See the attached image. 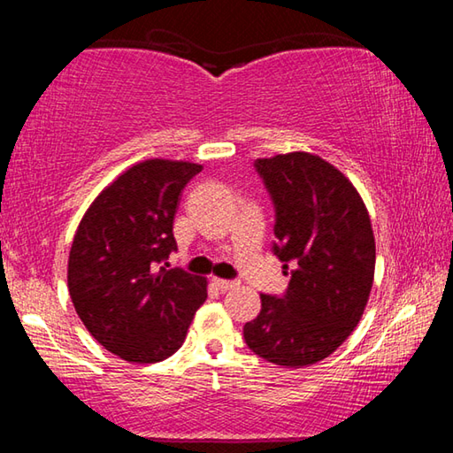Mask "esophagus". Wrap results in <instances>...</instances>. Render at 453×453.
<instances>
[{"instance_id":"obj_1","label":"esophagus","mask_w":453,"mask_h":453,"mask_svg":"<svg viewBox=\"0 0 453 453\" xmlns=\"http://www.w3.org/2000/svg\"><path fill=\"white\" fill-rule=\"evenodd\" d=\"M213 283H216L218 289H221V291H227V289H234V288L240 286V281H235V280H221V278H216V280H213Z\"/></svg>"}]
</instances>
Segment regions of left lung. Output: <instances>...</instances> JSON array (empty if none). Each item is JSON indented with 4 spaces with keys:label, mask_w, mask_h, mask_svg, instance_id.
Here are the masks:
<instances>
[{
    "label": "left lung",
    "mask_w": 453,
    "mask_h": 453,
    "mask_svg": "<svg viewBox=\"0 0 453 453\" xmlns=\"http://www.w3.org/2000/svg\"><path fill=\"white\" fill-rule=\"evenodd\" d=\"M254 167L273 203L272 251L289 283L281 296H259L243 340L267 362L303 367L334 354L362 319L375 267L370 216L346 175L311 153Z\"/></svg>",
    "instance_id": "left-lung-1"
}]
</instances>
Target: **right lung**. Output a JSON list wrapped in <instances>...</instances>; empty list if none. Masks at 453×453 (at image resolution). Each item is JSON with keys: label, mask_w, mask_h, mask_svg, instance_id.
Masks as SVG:
<instances>
[{"label": "right lung", "mask_w": 453, "mask_h": 453, "mask_svg": "<svg viewBox=\"0 0 453 453\" xmlns=\"http://www.w3.org/2000/svg\"><path fill=\"white\" fill-rule=\"evenodd\" d=\"M202 165L148 159L105 188L75 232L67 288L83 326L132 364H153L181 348L205 280L167 270L178 250L173 218Z\"/></svg>", "instance_id": "right-lung-1"}]
</instances>
